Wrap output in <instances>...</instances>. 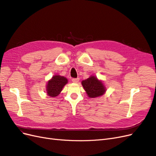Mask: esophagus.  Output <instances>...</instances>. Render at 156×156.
Wrapping results in <instances>:
<instances>
[{"label":"esophagus","instance_id":"obj_1","mask_svg":"<svg viewBox=\"0 0 156 156\" xmlns=\"http://www.w3.org/2000/svg\"><path fill=\"white\" fill-rule=\"evenodd\" d=\"M79 78H73L72 79V82L73 83H78L79 82Z\"/></svg>","mask_w":156,"mask_h":156}]
</instances>
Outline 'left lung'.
<instances>
[{"label":"left lung","mask_w":156,"mask_h":156,"mask_svg":"<svg viewBox=\"0 0 156 156\" xmlns=\"http://www.w3.org/2000/svg\"><path fill=\"white\" fill-rule=\"evenodd\" d=\"M82 84L89 98H94L102 96L106 91L105 87L96 76H90L82 81Z\"/></svg>","instance_id":"left-lung-1"}]
</instances>
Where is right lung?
Listing matches in <instances>:
<instances>
[{"mask_svg":"<svg viewBox=\"0 0 156 156\" xmlns=\"http://www.w3.org/2000/svg\"><path fill=\"white\" fill-rule=\"evenodd\" d=\"M67 83V80L65 77L60 76L59 75L53 76L47 83V94L49 96L53 98L57 96Z\"/></svg>","mask_w":156,"mask_h":156,"instance_id":"right-lung-1","label":"right lung"}]
</instances>
